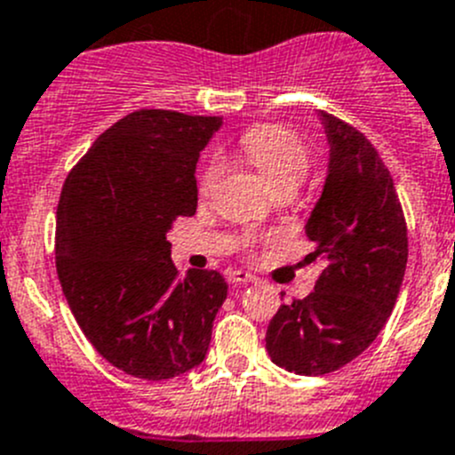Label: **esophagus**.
Returning <instances> with one entry per match:
<instances>
[{
    "label": "esophagus",
    "mask_w": 455,
    "mask_h": 455,
    "mask_svg": "<svg viewBox=\"0 0 455 455\" xmlns=\"http://www.w3.org/2000/svg\"><path fill=\"white\" fill-rule=\"evenodd\" d=\"M228 281H231V283H243V285H247V283H256L258 278L253 276V274L243 272V269H235V272L228 274Z\"/></svg>",
    "instance_id": "1"
}]
</instances>
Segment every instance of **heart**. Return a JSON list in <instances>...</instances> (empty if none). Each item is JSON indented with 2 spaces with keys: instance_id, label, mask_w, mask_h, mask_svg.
I'll return each instance as SVG.
<instances>
[{
  "instance_id": "obj_1",
  "label": "heart",
  "mask_w": 455,
  "mask_h": 455,
  "mask_svg": "<svg viewBox=\"0 0 455 455\" xmlns=\"http://www.w3.org/2000/svg\"><path fill=\"white\" fill-rule=\"evenodd\" d=\"M243 151L258 174L278 192L292 195L310 172V149L294 131L278 124H258L243 136ZM222 163H208L199 179V192L211 195L222 177ZM244 247H251L253 235L243 237Z\"/></svg>"
}]
</instances>
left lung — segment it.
<instances>
[{"mask_svg": "<svg viewBox=\"0 0 455 455\" xmlns=\"http://www.w3.org/2000/svg\"><path fill=\"white\" fill-rule=\"evenodd\" d=\"M331 145L322 197L306 222L324 258L315 290L276 310L265 347L274 365L322 376L358 358L386 326L408 263V228L395 181L358 129L319 113Z\"/></svg>", "mask_w": 455, "mask_h": 455, "instance_id": "1", "label": "left lung"}]
</instances>
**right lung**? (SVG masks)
<instances>
[{
    "label": "right lung",
    "instance_id": "1",
    "mask_svg": "<svg viewBox=\"0 0 455 455\" xmlns=\"http://www.w3.org/2000/svg\"><path fill=\"white\" fill-rule=\"evenodd\" d=\"M222 117L142 108L72 167L56 208V272L90 345L145 380L197 367L227 299L215 269L179 276L172 224L197 212L199 151Z\"/></svg>",
    "mask_w": 455,
    "mask_h": 455
}]
</instances>
